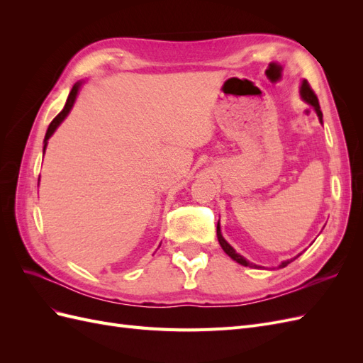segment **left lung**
<instances>
[{"instance_id":"left-lung-1","label":"left lung","mask_w":363,"mask_h":363,"mask_svg":"<svg viewBox=\"0 0 363 363\" xmlns=\"http://www.w3.org/2000/svg\"><path fill=\"white\" fill-rule=\"evenodd\" d=\"M301 96H303V100L306 101V103H309L311 106H313V108L316 111V113H318V118H320V121H321V124H323V112H321V108H320V101H318V96L315 95V92H313V89L311 87V84L307 83L306 80L303 82V84H301ZM216 236H218V240H219V245L223 247V250L227 252V255L232 257L233 260H236L238 263H240V265H244V267H256V265H252V263H250L248 260H245L242 256L240 255H238V252L233 250V247L230 245L227 240L223 238V235H221V227H219V221H218V225H216ZM300 256V255H298ZM296 256V257H298ZM292 260H286V262H283L281 265H280V268H284L288 265V263H291ZM257 268V267H256Z\"/></svg>"}]
</instances>
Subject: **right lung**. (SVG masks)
<instances>
[{
  "mask_svg": "<svg viewBox=\"0 0 363 363\" xmlns=\"http://www.w3.org/2000/svg\"><path fill=\"white\" fill-rule=\"evenodd\" d=\"M79 87H80V84L77 83V84H74V87L71 89V92H69V95H68V100H67V104H65V107H63V111L54 118L52 121H51V124L48 125V130H47V135H45V145H43V151H45V147H47V140L50 139V136L54 133V130H56L59 125H60V123L62 121L67 118V115L69 113V111H71V107H72V104H74V101H75V96H77V92H79Z\"/></svg>",
  "mask_w": 363,
  "mask_h": 363,
  "instance_id": "1",
  "label": "right lung"
}]
</instances>
